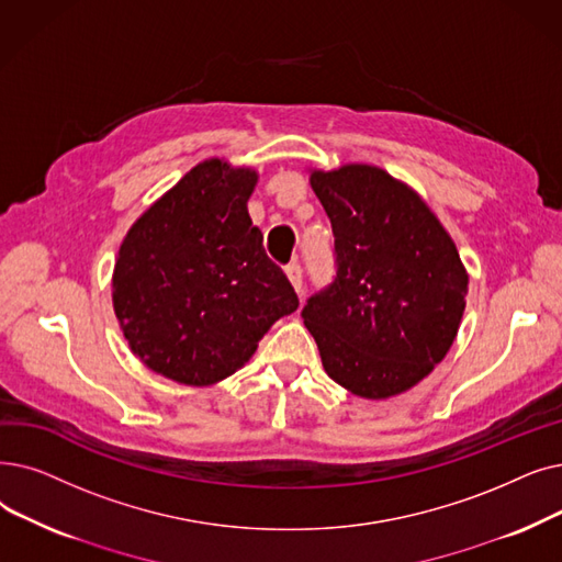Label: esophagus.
I'll list each match as a JSON object with an SVG mask.
<instances>
[{"label":"esophagus","instance_id":"obj_1","mask_svg":"<svg viewBox=\"0 0 562 562\" xmlns=\"http://www.w3.org/2000/svg\"><path fill=\"white\" fill-rule=\"evenodd\" d=\"M286 278H289V282L294 284V289H296V294H303V268H301V263H289L286 266Z\"/></svg>","mask_w":562,"mask_h":562}]
</instances>
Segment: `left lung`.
Returning <instances> with one entry per match:
<instances>
[{"mask_svg":"<svg viewBox=\"0 0 562 562\" xmlns=\"http://www.w3.org/2000/svg\"><path fill=\"white\" fill-rule=\"evenodd\" d=\"M335 236V278L301 312L324 370L385 400L423 381L452 347L469 276L452 238L408 186L372 165L312 172Z\"/></svg>","mask_w":562,"mask_h":562,"instance_id":"left-lung-1","label":"left lung"}]
</instances>
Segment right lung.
Listing matches in <instances>:
<instances>
[{
    "mask_svg": "<svg viewBox=\"0 0 562 562\" xmlns=\"http://www.w3.org/2000/svg\"><path fill=\"white\" fill-rule=\"evenodd\" d=\"M257 175L206 160L146 211L119 248L116 319L154 372L211 385L234 374L299 296L268 259L248 200Z\"/></svg>",
    "mask_w": 562,
    "mask_h": 562,
    "instance_id": "obj_1",
    "label": "right lung"
}]
</instances>
